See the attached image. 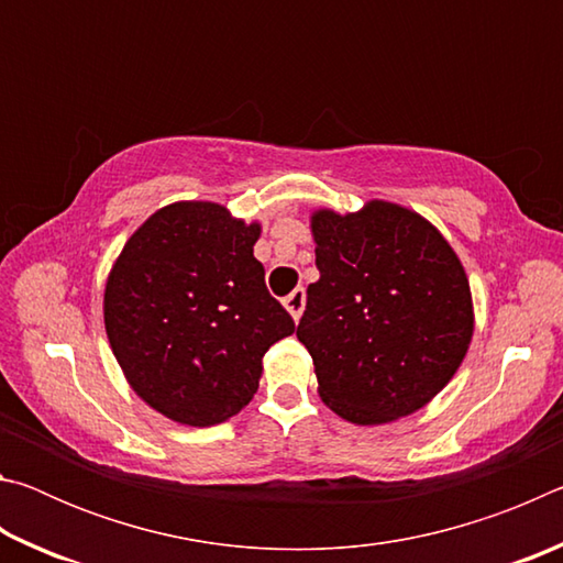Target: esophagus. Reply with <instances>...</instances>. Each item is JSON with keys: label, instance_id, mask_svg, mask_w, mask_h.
Returning a JSON list of instances; mask_svg holds the SVG:
<instances>
[{"label": "esophagus", "instance_id": "obj_1", "mask_svg": "<svg viewBox=\"0 0 563 563\" xmlns=\"http://www.w3.org/2000/svg\"><path fill=\"white\" fill-rule=\"evenodd\" d=\"M283 305H285V310H288L290 316H292V320H298L302 316V308H305V290L302 288H295L288 295V298L283 300Z\"/></svg>", "mask_w": 563, "mask_h": 563}]
</instances>
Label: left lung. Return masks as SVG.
<instances>
[{
	"mask_svg": "<svg viewBox=\"0 0 563 563\" xmlns=\"http://www.w3.org/2000/svg\"><path fill=\"white\" fill-rule=\"evenodd\" d=\"M320 280L308 285L298 340L318 393L352 424H385L422 409L470 350V280L452 245L405 206L310 216Z\"/></svg>",
	"mask_w": 563,
	"mask_h": 563,
	"instance_id": "obj_1",
	"label": "left lung"
}]
</instances>
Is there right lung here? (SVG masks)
Segmentation results:
<instances>
[{"label":"right lung","mask_w":563,"mask_h":563,"mask_svg":"<svg viewBox=\"0 0 563 563\" xmlns=\"http://www.w3.org/2000/svg\"><path fill=\"white\" fill-rule=\"evenodd\" d=\"M261 223L221 203L164 206L109 273L103 325L129 385L174 422L211 427L258 393L263 355L295 332L265 288Z\"/></svg>","instance_id":"right-lung-1"}]
</instances>
